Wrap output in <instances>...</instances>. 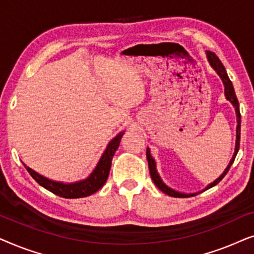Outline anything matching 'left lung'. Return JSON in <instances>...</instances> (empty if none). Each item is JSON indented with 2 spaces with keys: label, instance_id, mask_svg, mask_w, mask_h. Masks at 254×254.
Segmentation results:
<instances>
[{
  "label": "left lung",
  "instance_id": "8db88e82",
  "mask_svg": "<svg viewBox=\"0 0 254 254\" xmlns=\"http://www.w3.org/2000/svg\"><path fill=\"white\" fill-rule=\"evenodd\" d=\"M206 55H207V60H208V62H209L210 67L213 68L215 71H216V74L220 76V78L222 79V82H223L225 99H227L228 102H230L231 105L235 107L236 118H237V127H236L235 152H234V155H232V158L230 159V163H229L227 168H225L223 173H222V175L218 177L216 180H214L213 183L208 184V185L206 186V189H203L202 190H200V192H196V193H183V192H179V190H173L172 187L168 186L164 182H163V179L161 178V176H159L157 169H156V161H155V158L152 157L151 154H150V149L147 148V159H148L149 171H150V176H151L152 182L155 183V185L157 186L158 189L162 190V192H164L165 194H168V195L173 196V197H189V196H192V195H196V194L203 192V190H206L208 189H211V187L215 186V185H216V184L220 183L221 180L224 178V176L228 173L229 169H230V166L232 165V163H234L235 158H236V155H237V152L239 150V141H241V112H239V103H238L237 97H236L234 85H232L230 78H229V76L227 74V70H225L223 64H222L221 60H220V59H218L217 55L215 54V53H213V52H209V51L206 52Z\"/></svg>",
  "mask_w": 254,
  "mask_h": 254
}]
</instances>
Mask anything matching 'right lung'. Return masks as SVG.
Segmentation results:
<instances>
[{
    "mask_svg": "<svg viewBox=\"0 0 254 254\" xmlns=\"http://www.w3.org/2000/svg\"><path fill=\"white\" fill-rule=\"evenodd\" d=\"M125 134V131H120L116 137L109 142L105 151L103 152L102 157H100L98 164L95 168V170L90 173L88 178L79 180V182L75 183H62V182H55V180L48 179L46 177L39 175V173L34 171L29 166H25L27 172L30 173L31 177L43 186L44 189L50 190V192L57 194L59 196L65 197V199H77V197H84L89 196L91 194L96 193L97 190L102 189L104 184L106 183L107 177H109L111 164H112V158L114 156V152L119 148L121 137Z\"/></svg>",
    "mask_w": 254,
    "mask_h": 254,
    "instance_id": "right-lung-1",
    "label": "right lung"
}]
</instances>
